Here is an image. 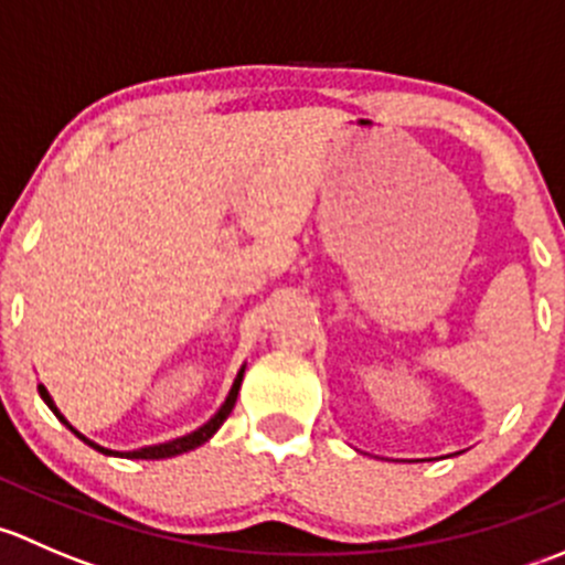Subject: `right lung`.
<instances>
[{"label": "right lung", "mask_w": 565, "mask_h": 565, "mask_svg": "<svg viewBox=\"0 0 565 565\" xmlns=\"http://www.w3.org/2000/svg\"><path fill=\"white\" fill-rule=\"evenodd\" d=\"M243 374H246V363H243V366H241V372L235 374V383H232L230 393H226L224 404H221V407H218V413H215L213 418L207 420V424H202V426H199V429H193L191 435L174 437V440L158 443V446H145V448H136V451H111V448H104V446H98V443H93V440H89V437H84L82 431L76 429V426H71V420H67L65 415L60 413V407H56V404H54V398H51V393L45 391V385H38V393H40V398H43V402L49 404V409H51V413H54L56 418H60L62 424H65L67 429H71L73 435L78 437V440H84V443H87L89 448H95V451L106 454V457H119V459H169V457H180V454H188V451H193V448L204 446V443H207L210 437H213L215 431L221 429V426H224V420L230 418L232 407H235V402H237V393H241V385H243Z\"/></svg>", "instance_id": "obj_1"}]
</instances>
